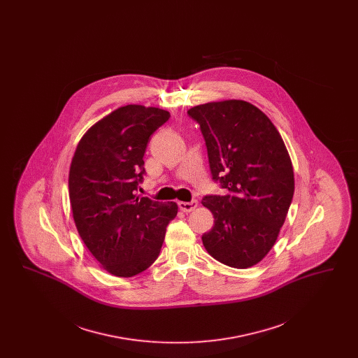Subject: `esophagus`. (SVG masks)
Masks as SVG:
<instances>
[{
  "mask_svg": "<svg viewBox=\"0 0 358 358\" xmlns=\"http://www.w3.org/2000/svg\"><path fill=\"white\" fill-rule=\"evenodd\" d=\"M197 205H199L197 200H192V201H189V203H187V201H180V203H178V208H180L182 212H192V210H194V209L197 208Z\"/></svg>",
  "mask_w": 358,
  "mask_h": 358,
  "instance_id": "esophagus-1",
  "label": "esophagus"
}]
</instances>
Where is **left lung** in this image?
Listing matches in <instances>:
<instances>
[{
  "mask_svg": "<svg viewBox=\"0 0 358 358\" xmlns=\"http://www.w3.org/2000/svg\"><path fill=\"white\" fill-rule=\"evenodd\" d=\"M187 114L200 124L212 180L228 190L203 199L215 217L203 244L224 264L248 268L273 248L292 201L287 149L273 122L251 103H206Z\"/></svg>",
  "mask_w": 358,
  "mask_h": 358,
  "instance_id": "left-lung-1",
  "label": "left lung"
}]
</instances>
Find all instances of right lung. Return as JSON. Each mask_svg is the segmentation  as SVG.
Wrapping results in <instances>:
<instances>
[{"label":"right lung","mask_w":358,"mask_h":358,"mask_svg":"<svg viewBox=\"0 0 358 358\" xmlns=\"http://www.w3.org/2000/svg\"><path fill=\"white\" fill-rule=\"evenodd\" d=\"M171 118L165 110L129 104L94 124L69 169V201L78 232L103 268L129 278L161 251L176 203L139 197L150 136Z\"/></svg>","instance_id":"obj_1"}]
</instances>
